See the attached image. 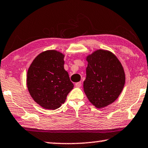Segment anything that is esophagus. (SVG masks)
<instances>
[{
    "mask_svg": "<svg viewBox=\"0 0 148 148\" xmlns=\"http://www.w3.org/2000/svg\"><path fill=\"white\" fill-rule=\"evenodd\" d=\"M82 86V83L80 82H77L75 84V86L76 87V88H80Z\"/></svg>",
    "mask_w": 148,
    "mask_h": 148,
    "instance_id": "1",
    "label": "esophagus"
}]
</instances>
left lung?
I'll use <instances>...</instances> for the list:
<instances>
[{
  "instance_id": "8db88e82",
  "label": "left lung",
  "mask_w": 148,
  "mask_h": 148,
  "mask_svg": "<svg viewBox=\"0 0 148 148\" xmlns=\"http://www.w3.org/2000/svg\"><path fill=\"white\" fill-rule=\"evenodd\" d=\"M86 60L84 91L91 104L102 109L120 95L125 84V70L116 56L107 50L93 51Z\"/></svg>"
}]
</instances>
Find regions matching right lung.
<instances>
[{
  "instance_id": "add662e5",
  "label": "right lung",
  "mask_w": 148,
  "mask_h": 148,
  "mask_svg": "<svg viewBox=\"0 0 148 148\" xmlns=\"http://www.w3.org/2000/svg\"><path fill=\"white\" fill-rule=\"evenodd\" d=\"M64 54L58 51H43L28 69L27 90L33 99L45 109L59 108L74 88L64 69Z\"/></svg>"
}]
</instances>
